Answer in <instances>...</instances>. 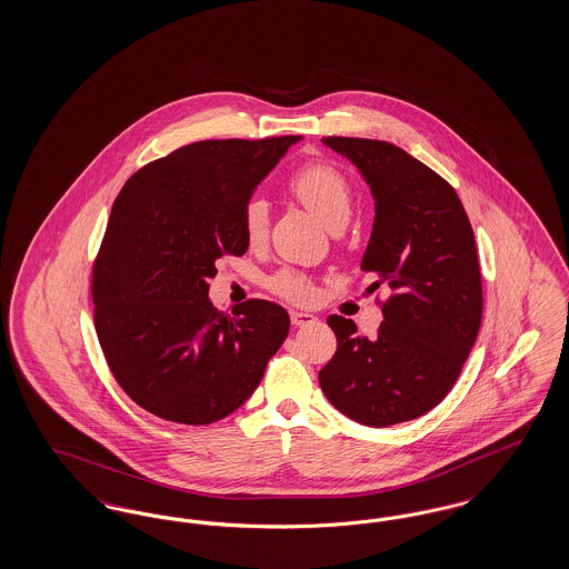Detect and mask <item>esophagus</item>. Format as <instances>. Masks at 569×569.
Instances as JSON below:
<instances>
[{
  "mask_svg": "<svg viewBox=\"0 0 569 569\" xmlns=\"http://www.w3.org/2000/svg\"><path fill=\"white\" fill-rule=\"evenodd\" d=\"M290 322L295 326L316 325L318 318L311 313H305V311H290Z\"/></svg>",
  "mask_w": 569,
  "mask_h": 569,
  "instance_id": "1",
  "label": "esophagus"
}]
</instances>
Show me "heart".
<instances>
[{
  "mask_svg": "<svg viewBox=\"0 0 569 569\" xmlns=\"http://www.w3.org/2000/svg\"><path fill=\"white\" fill-rule=\"evenodd\" d=\"M288 190L302 202L326 228L341 230L353 209V186L350 177L335 163L311 162L298 168ZM243 234L249 247H260L269 239V202L251 198L243 211ZM267 288L274 297L307 305L316 298V283L297 269H279L267 277Z\"/></svg>",
  "mask_w": 569,
  "mask_h": 569,
  "instance_id": "1",
  "label": "heart"
}]
</instances>
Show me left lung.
<instances>
[{"label": "left lung", "instance_id": "8db88e82", "mask_svg": "<svg viewBox=\"0 0 569 569\" xmlns=\"http://www.w3.org/2000/svg\"><path fill=\"white\" fill-rule=\"evenodd\" d=\"M352 160L376 198L362 271L383 320L378 337L330 316L337 352L320 371L326 399L365 427H390L425 416L452 390L482 325V272L476 237L459 193L397 144L326 136Z\"/></svg>", "mask_w": 569, "mask_h": 569}]
</instances>
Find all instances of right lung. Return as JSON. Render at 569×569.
I'll use <instances>...</instances> for the list:
<instances>
[{
  "mask_svg": "<svg viewBox=\"0 0 569 569\" xmlns=\"http://www.w3.org/2000/svg\"><path fill=\"white\" fill-rule=\"evenodd\" d=\"M300 136L200 140L134 172L119 191L91 271L93 325L136 406L211 425L243 406L288 337L283 307L209 300L223 253L243 256L251 191Z\"/></svg>",
  "mask_w": 569,
  "mask_h": 569,
  "instance_id": "1",
  "label": "right lung"
}]
</instances>
